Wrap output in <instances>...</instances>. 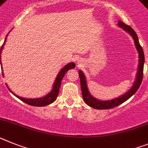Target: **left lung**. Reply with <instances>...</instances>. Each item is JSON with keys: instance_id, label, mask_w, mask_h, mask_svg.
Listing matches in <instances>:
<instances>
[{"instance_id": "8db88e82", "label": "left lung", "mask_w": 148, "mask_h": 148, "mask_svg": "<svg viewBox=\"0 0 148 148\" xmlns=\"http://www.w3.org/2000/svg\"><path fill=\"white\" fill-rule=\"evenodd\" d=\"M119 26L120 27L123 28L125 31L128 32L133 36V39H134L135 45H136V49L138 51V56H139V63H138V72H137V75H136V81H135L133 87L130 89V91H128L127 93H125L124 95L121 96V97L113 99V100H111V101H99V100L95 98V97H93L90 95L88 90L86 79V77H85V75L83 74V71H79V79H80V86H81L82 95H83V101L86 102L87 105H88V106L92 108L97 109V110H108V109H111V108L115 107V106H119V105L125 102L126 101H127L131 96H133L137 92V90L138 89V88L140 87V85L142 83V79H143L145 55H144V51L142 46L140 45L139 42H138V36L136 33V32L133 30V29H132V27H130L129 25H127L125 23L122 22V21H119Z\"/></svg>"}]
</instances>
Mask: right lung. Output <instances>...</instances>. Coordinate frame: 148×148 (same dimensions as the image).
Masks as SVG:
<instances>
[{"label": "right lung", "instance_id": "1", "mask_svg": "<svg viewBox=\"0 0 148 148\" xmlns=\"http://www.w3.org/2000/svg\"><path fill=\"white\" fill-rule=\"evenodd\" d=\"M6 38H5V41H4V43L6 42ZM4 43L3 44V45L1 46V52L3 49V45ZM0 62H1V55H0ZM74 67H75V64L74 62H71V63H69L67 65H65L63 69H62L61 71H60V72H59L58 75L56 77V79L55 80L54 83H53V89L51 90V92H50L49 94H47V95L43 97H41V98H36V99H27V98H24V97H19L18 95H15V94L12 93V91H10V89L9 88L10 92H12L13 94L14 95H15L18 98H19L21 101L23 102L26 103L27 104L29 105H31V106H47L48 104H51V103H53V101H55L57 97L59 95V91H60V86H61V83H62V79L63 78V77L65 76V73L68 71L69 70L71 69H74Z\"/></svg>", "mask_w": 148, "mask_h": 148}]
</instances>
